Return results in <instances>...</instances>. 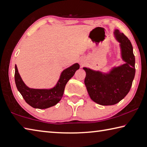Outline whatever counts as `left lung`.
<instances>
[{
	"instance_id": "left-lung-1",
	"label": "left lung",
	"mask_w": 147,
	"mask_h": 147,
	"mask_svg": "<svg viewBox=\"0 0 147 147\" xmlns=\"http://www.w3.org/2000/svg\"><path fill=\"white\" fill-rule=\"evenodd\" d=\"M114 34L125 63L113 67L109 73L83 68L86 74L84 84L88 93L93 101L102 106H111L121 100L131 90L135 76V57L131 41L118 29Z\"/></svg>"
}]
</instances>
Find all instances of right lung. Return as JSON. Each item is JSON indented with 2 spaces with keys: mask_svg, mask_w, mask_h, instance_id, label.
<instances>
[{
  "mask_svg": "<svg viewBox=\"0 0 147 147\" xmlns=\"http://www.w3.org/2000/svg\"><path fill=\"white\" fill-rule=\"evenodd\" d=\"M79 67L78 63H75L63 70L56 85L51 89H33L27 86L22 81L15 65V84L24 99L30 106L37 109H47L55 106L61 100L66 83Z\"/></svg>",
  "mask_w": 147,
  "mask_h": 147,
  "instance_id": "1",
  "label": "right lung"
}]
</instances>
